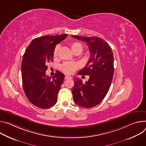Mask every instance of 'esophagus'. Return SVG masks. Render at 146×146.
Returning <instances> with one entry per match:
<instances>
[{"label":"esophagus","instance_id":"34e87169","mask_svg":"<svg viewBox=\"0 0 146 146\" xmlns=\"http://www.w3.org/2000/svg\"><path fill=\"white\" fill-rule=\"evenodd\" d=\"M72 77H70V76H66L65 77V80H68V79H72Z\"/></svg>","mask_w":146,"mask_h":146}]
</instances>
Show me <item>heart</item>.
Returning a JSON list of instances; mask_svg holds the SVG:
<instances>
[{
    "label": "heart",
    "instance_id": "1",
    "mask_svg": "<svg viewBox=\"0 0 146 146\" xmlns=\"http://www.w3.org/2000/svg\"><path fill=\"white\" fill-rule=\"evenodd\" d=\"M70 48L73 54L76 52L81 53L83 50V47L81 44L79 43H73L70 44ZM59 49V46L56 45L54 48L53 55L54 57H56L58 55V51ZM78 65L75 63H71V62H65L64 64L60 66V69L62 71L66 74H72L78 68Z\"/></svg>",
    "mask_w": 146,
    "mask_h": 146
}]
</instances>
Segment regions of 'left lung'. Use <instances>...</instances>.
Listing matches in <instances>:
<instances>
[{
  "label": "left lung",
  "instance_id": "8db88e82",
  "mask_svg": "<svg viewBox=\"0 0 146 146\" xmlns=\"http://www.w3.org/2000/svg\"><path fill=\"white\" fill-rule=\"evenodd\" d=\"M86 41L89 47L90 56L88 63L79 75L90 76L83 84L81 80L76 79L72 89L73 100L80 107L91 108L103 100L107 95L114 75V56L109 44L98 37L72 36Z\"/></svg>",
  "mask_w": 146,
  "mask_h": 146
}]
</instances>
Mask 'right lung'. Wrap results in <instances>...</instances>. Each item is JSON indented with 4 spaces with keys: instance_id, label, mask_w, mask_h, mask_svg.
<instances>
[{
    "instance_id": "obj_1",
    "label": "right lung",
    "mask_w": 146,
    "mask_h": 146,
    "mask_svg": "<svg viewBox=\"0 0 146 146\" xmlns=\"http://www.w3.org/2000/svg\"><path fill=\"white\" fill-rule=\"evenodd\" d=\"M68 35L41 36L34 38L23 55L21 64L23 86L28 100L35 106L47 109L57 102V95L65 75L57 71L51 78L46 76L48 63L54 60L55 46Z\"/></svg>"
}]
</instances>
